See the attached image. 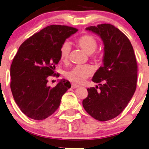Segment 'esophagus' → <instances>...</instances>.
I'll return each mask as SVG.
<instances>
[{
  "instance_id": "obj_1",
  "label": "esophagus",
  "mask_w": 149,
  "mask_h": 149,
  "mask_svg": "<svg viewBox=\"0 0 149 149\" xmlns=\"http://www.w3.org/2000/svg\"><path fill=\"white\" fill-rule=\"evenodd\" d=\"M79 87V85L74 84V83H72V88L74 89V88H77V87Z\"/></svg>"
}]
</instances>
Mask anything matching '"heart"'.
<instances>
[{
  "label": "heart",
  "instance_id": "heart-1",
  "mask_svg": "<svg viewBox=\"0 0 149 149\" xmlns=\"http://www.w3.org/2000/svg\"><path fill=\"white\" fill-rule=\"evenodd\" d=\"M76 43L81 49L88 54L95 52L97 47V42L90 34H85L77 38ZM70 52V45L68 42H63L60 49V56L62 62L68 60ZM95 58V56H93ZM93 72V68L91 65L85 64L77 66L66 72V78L75 83H82L85 79L91 76Z\"/></svg>",
  "mask_w": 149,
  "mask_h": 149
}]
</instances>
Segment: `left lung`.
<instances>
[{
  "label": "left lung",
  "instance_id": "8db88e82",
  "mask_svg": "<svg viewBox=\"0 0 149 149\" xmlns=\"http://www.w3.org/2000/svg\"><path fill=\"white\" fill-rule=\"evenodd\" d=\"M87 30L100 36L104 43L103 66L93 75L100 87L87 89L83 100L85 111L93 118L106 121L117 117L127 107L136 89L138 66L128 38L110 24L89 26Z\"/></svg>",
  "mask_w": 149,
  "mask_h": 149
}]
</instances>
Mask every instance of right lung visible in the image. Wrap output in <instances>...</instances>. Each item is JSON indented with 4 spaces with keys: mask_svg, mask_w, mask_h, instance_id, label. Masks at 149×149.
Here are the masks:
<instances>
[{
    "mask_svg": "<svg viewBox=\"0 0 149 149\" xmlns=\"http://www.w3.org/2000/svg\"><path fill=\"white\" fill-rule=\"evenodd\" d=\"M77 30L67 26H48L19 47L10 69V87L16 104L29 118L42 120L52 115L71 87L65 79L53 88L47 82L49 77L56 75L55 68L60 60L61 45Z\"/></svg>",
    "mask_w": 149,
    "mask_h": 149,
    "instance_id": "add662e5",
    "label": "right lung"
}]
</instances>
